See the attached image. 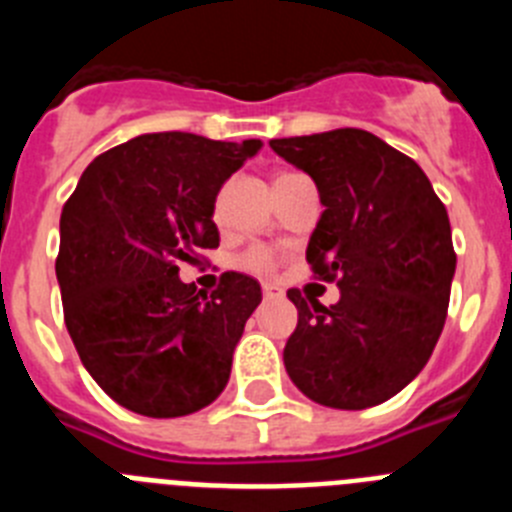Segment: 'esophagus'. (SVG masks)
<instances>
[{
    "label": "esophagus",
    "mask_w": 512,
    "mask_h": 512,
    "mask_svg": "<svg viewBox=\"0 0 512 512\" xmlns=\"http://www.w3.org/2000/svg\"><path fill=\"white\" fill-rule=\"evenodd\" d=\"M261 289H264V297H266V300H279V297H284V289L277 287V284L266 282Z\"/></svg>",
    "instance_id": "esophagus-1"
}]
</instances>
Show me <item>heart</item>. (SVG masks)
Listing matches in <instances>:
<instances>
[{"label": "heart", "mask_w": 512, "mask_h": 512, "mask_svg": "<svg viewBox=\"0 0 512 512\" xmlns=\"http://www.w3.org/2000/svg\"><path fill=\"white\" fill-rule=\"evenodd\" d=\"M241 266L251 274H271V271L277 269V256L264 246H253L251 251L243 253Z\"/></svg>", "instance_id": "obj_1"}]
</instances>
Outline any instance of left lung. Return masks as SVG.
<instances>
[{"mask_svg":"<svg viewBox=\"0 0 512 512\" xmlns=\"http://www.w3.org/2000/svg\"><path fill=\"white\" fill-rule=\"evenodd\" d=\"M310 176L325 207L307 264L341 300L287 297L297 328L284 366L302 395L325 408L364 410L420 374L449 310L456 253L446 207L413 158L359 128L269 140Z\"/></svg>","mask_w":512,"mask_h":512,"instance_id":"left-lung-1","label":"left lung"}]
</instances>
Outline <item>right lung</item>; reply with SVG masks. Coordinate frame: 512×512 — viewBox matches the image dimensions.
Wrapping results in <instances>:
<instances>
[{
	"label": "right lung",
	"mask_w": 512,
	"mask_h": 512,
	"mask_svg": "<svg viewBox=\"0 0 512 512\" xmlns=\"http://www.w3.org/2000/svg\"><path fill=\"white\" fill-rule=\"evenodd\" d=\"M261 146L138 135L94 158L63 205V318L81 364L122 408L179 418L225 390L261 284L225 271L207 295L179 279V264L220 246L217 192Z\"/></svg>",
	"instance_id": "add662e5"
}]
</instances>
